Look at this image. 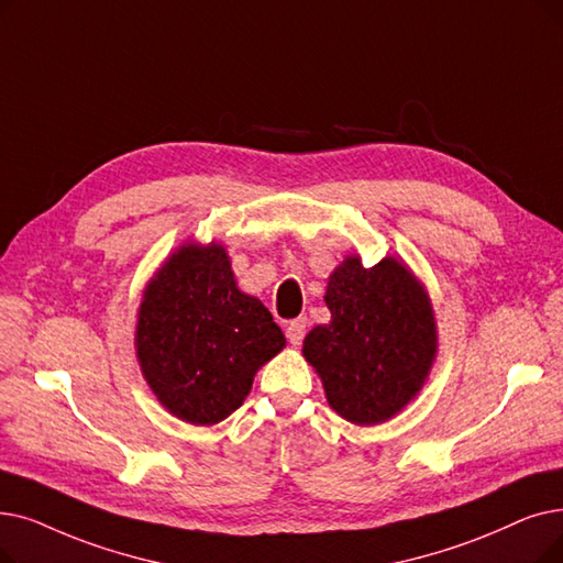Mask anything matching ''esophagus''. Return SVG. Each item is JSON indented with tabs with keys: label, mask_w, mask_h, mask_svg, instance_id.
<instances>
[{
	"label": "esophagus",
	"mask_w": 563,
	"mask_h": 563,
	"mask_svg": "<svg viewBox=\"0 0 563 563\" xmlns=\"http://www.w3.org/2000/svg\"><path fill=\"white\" fill-rule=\"evenodd\" d=\"M308 320L306 317H297V320H291L289 324H287V338H289V342L291 345H301V340H303V335H306V331H308Z\"/></svg>",
	"instance_id": "obj_1"
}]
</instances>
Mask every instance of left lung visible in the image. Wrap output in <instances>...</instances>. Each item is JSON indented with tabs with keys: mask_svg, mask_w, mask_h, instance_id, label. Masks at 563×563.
Returning <instances> with one entry per match:
<instances>
[{
	"mask_svg": "<svg viewBox=\"0 0 563 563\" xmlns=\"http://www.w3.org/2000/svg\"><path fill=\"white\" fill-rule=\"evenodd\" d=\"M331 322L303 340L333 411L356 426L394 419L419 396L437 356L430 297L409 266L384 257L365 268L358 255L329 276Z\"/></svg>",
	"mask_w": 563,
	"mask_h": 563,
	"instance_id": "obj_1",
	"label": "left lung"
}]
</instances>
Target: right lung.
<instances>
[{"instance_id":"1","label":"right lung","mask_w":563,"mask_h":563,"mask_svg":"<svg viewBox=\"0 0 563 563\" xmlns=\"http://www.w3.org/2000/svg\"><path fill=\"white\" fill-rule=\"evenodd\" d=\"M285 347L272 312L236 287L221 243H184L144 287L135 350L158 402L192 426L228 419Z\"/></svg>"}]
</instances>
